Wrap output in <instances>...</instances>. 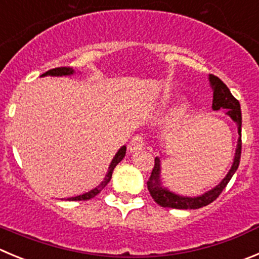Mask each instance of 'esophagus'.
<instances>
[{
    "instance_id": "obj_1",
    "label": "esophagus",
    "mask_w": 259,
    "mask_h": 259,
    "mask_svg": "<svg viewBox=\"0 0 259 259\" xmlns=\"http://www.w3.org/2000/svg\"><path fill=\"white\" fill-rule=\"evenodd\" d=\"M146 143H144V138L142 135H135L132 139V142L129 143L127 148H129L130 153H135L138 151H142L144 148Z\"/></svg>"
}]
</instances>
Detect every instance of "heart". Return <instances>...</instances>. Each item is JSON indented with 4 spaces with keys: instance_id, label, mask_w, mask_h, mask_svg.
Here are the masks:
<instances>
[{
    "instance_id": "heart-1",
    "label": "heart",
    "mask_w": 259,
    "mask_h": 259,
    "mask_svg": "<svg viewBox=\"0 0 259 259\" xmlns=\"http://www.w3.org/2000/svg\"><path fill=\"white\" fill-rule=\"evenodd\" d=\"M185 111H187V105H185V103H174L172 106H170V107L163 110V116H165L166 118H178L180 117V116L184 115Z\"/></svg>"
}]
</instances>
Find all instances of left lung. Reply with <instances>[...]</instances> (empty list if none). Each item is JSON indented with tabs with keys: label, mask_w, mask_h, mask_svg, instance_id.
Wrapping results in <instances>:
<instances>
[{
	"label": "left lung",
	"mask_w": 259,
	"mask_h": 259,
	"mask_svg": "<svg viewBox=\"0 0 259 259\" xmlns=\"http://www.w3.org/2000/svg\"><path fill=\"white\" fill-rule=\"evenodd\" d=\"M209 85H211L212 92H213V101H212V110H226V115L233 120L238 126V144H236L235 156H234L233 165L229 172L226 174L224 179L220 181L219 184L212 189L207 190L203 194L197 195V197H187V195H180L176 193L171 192L166 187L162 185V179H161V158L156 157L154 159V167L152 170L151 178L147 181V187H148L149 193L152 198L157 204L161 207H168V208L176 209H198L202 207L207 206L209 203L213 202L225 187L228 185L229 181L231 180L234 174L236 172L240 162V154H241V111L240 103L235 97L231 94L230 89L226 87V84L219 79L214 75H208Z\"/></svg>",
	"instance_id": "8db88e82"
}]
</instances>
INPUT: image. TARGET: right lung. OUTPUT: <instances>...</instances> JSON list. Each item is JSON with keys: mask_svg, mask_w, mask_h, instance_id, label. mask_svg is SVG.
I'll return each instance as SVG.
<instances>
[{"mask_svg": "<svg viewBox=\"0 0 259 259\" xmlns=\"http://www.w3.org/2000/svg\"><path fill=\"white\" fill-rule=\"evenodd\" d=\"M74 74H75V70L70 69V67H57V69L48 70L47 72L42 74L40 76H70V75H74ZM125 153H126V147H125V146H122L121 148L116 152L115 157H113L112 161H111V163H110V166H108L107 174H106L105 179L101 181L100 185H97L94 189L89 190V192L84 193V194L76 195V197L67 198V200H88V199H91V198L96 197V195L98 194V193H100L101 190H102L103 188H105L106 185L108 184V183H110L111 178H112L113 168L117 166V163L120 162V161H122V158L125 157Z\"/></svg>", "mask_w": 259, "mask_h": 259, "instance_id": "right-lung-1", "label": "right lung"}]
</instances>
